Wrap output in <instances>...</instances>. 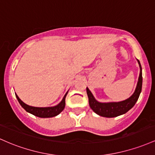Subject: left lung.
<instances>
[{"label": "left lung", "mask_w": 155, "mask_h": 155, "mask_svg": "<svg viewBox=\"0 0 155 155\" xmlns=\"http://www.w3.org/2000/svg\"><path fill=\"white\" fill-rule=\"evenodd\" d=\"M138 61L140 69L138 84H137L136 88H135L134 94L127 100L119 102H107V103L99 102L95 100L94 97L92 95L91 92L89 91V89L86 88V92L87 94H88L89 105L92 110H94V112H95L97 114L101 116H103V117L113 118L125 114L135 105L137 100H138L140 92H141L142 82H143L142 68L140 61L138 60Z\"/></svg>", "instance_id": "1"}]
</instances>
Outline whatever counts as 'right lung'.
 <instances>
[{"mask_svg":"<svg viewBox=\"0 0 155 155\" xmlns=\"http://www.w3.org/2000/svg\"><path fill=\"white\" fill-rule=\"evenodd\" d=\"M67 93H66V94L64 95L63 100L61 102L58 104V105L54 106V107H32V106L26 105L25 103H24L19 98L18 96L16 95V97L18 100L19 103L21 105V106L23 107L27 112L30 113V114H33V115L38 116L40 118H50V117H53L58 115L62 110H64V107H65V98L67 96Z\"/></svg>","mask_w":155,"mask_h":155,"instance_id":"obj_1","label":"right lung"}]
</instances>
